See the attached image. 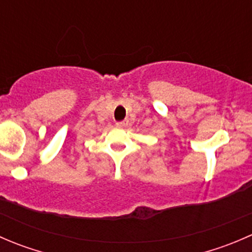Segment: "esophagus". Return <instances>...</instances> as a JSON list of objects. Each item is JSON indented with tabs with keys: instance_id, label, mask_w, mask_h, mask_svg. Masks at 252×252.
Here are the masks:
<instances>
[{
	"instance_id": "1",
	"label": "esophagus",
	"mask_w": 252,
	"mask_h": 252,
	"mask_svg": "<svg viewBox=\"0 0 252 252\" xmlns=\"http://www.w3.org/2000/svg\"><path fill=\"white\" fill-rule=\"evenodd\" d=\"M116 126H119V128H123V126H126V122H124V121H122V122H117Z\"/></svg>"
}]
</instances>
